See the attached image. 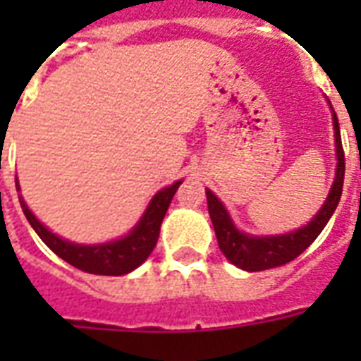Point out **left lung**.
Wrapping results in <instances>:
<instances>
[{
	"mask_svg": "<svg viewBox=\"0 0 361 361\" xmlns=\"http://www.w3.org/2000/svg\"><path fill=\"white\" fill-rule=\"evenodd\" d=\"M333 123L336 160H338L336 162V176H334V183L331 188V193L326 197L325 204L313 216V220L307 222V226L282 235H263V238H259V235L243 234L230 220L224 204L220 203L211 189H207L209 214H211L214 234H216V240H219V247L232 265L250 272L267 271V269L286 265L290 261H294L298 255H302L303 251L315 242V238L323 232L326 222L331 220L333 212L336 211V204H338L342 195V183H344V150H342L338 118H336L334 111Z\"/></svg>",
	"mask_w": 361,
	"mask_h": 361,
	"instance_id": "obj_1",
	"label": "left lung"
}]
</instances>
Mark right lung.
<instances>
[{"instance_id":"add662e5","label":"right lung","mask_w":361,"mask_h":361,"mask_svg":"<svg viewBox=\"0 0 361 361\" xmlns=\"http://www.w3.org/2000/svg\"><path fill=\"white\" fill-rule=\"evenodd\" d=\"M15 183H17V180H15ZM180 185L181 181H176L170 188L158 191L147 207L142 219L139 220V224L126 238L116 240V242L98 243V245H79V243L61 240L59 235L51 234L48 228L38 222L35 214L28 211L27 203L20 195L19 201L30 226L35 228V232L40 235V240L58 257L67 261L75 269L90 272V274L119 276V274H127V272L137 269L152 253L158 242V234H160V224H162L166 211L172 203V197L176 195ZM17 189H19V183H17Z\"/></svg>"}]
</instances>
